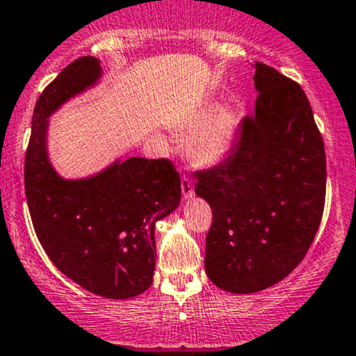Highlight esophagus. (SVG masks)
<instances>
[{
  "mask_svg": "<svg viewBox=\"0 0 356 356\" xmlns=\"http://www.w3.org/2000/svg\"><path fill=\"white\" fill-rule=\"evenodd\" d=\"M181 191H182V197H184V200H191V197L194 196L193 182H191L188 177L181 179Z\"/></svg>",
  "mask_w": 356,
  "mask_h": 356,
  "instance_id": "obj_1",
  "label": "esophagus"
}]
</instances>
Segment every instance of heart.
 <instances>
[{
    "mask_svg": "<svg viewBox=\"0 0 356 356\" xmlns=\"http://www.w3.org/2000/svg\"><path fill=\"white\" fill-rule=\"evenodd\" d=\"M238 131L237 112L218 109V102L201 104L179 126V133L189 134L186 141L188 160L197 168H213L227 159Z\"/></svg>",
    "mask_w": 356,
    "mask_h": 356,
    "instance_id": "obj_1",
    "label": "heart"
}]
</instances>
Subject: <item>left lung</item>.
I'll use <instances>...</instances> for the list:
<instances>
[{
  "label": "left lung",
  "mask_w": 356,
  "mask_h": 356,
  "mask_svg": "<svg viewBox=\"0 0 356 356\" xmlns=\"http://www.w3.org/2000/svg\"><path fill=\"white\" fill-rule=\"evenodd\" d=\"M256 109L222 165L197 172L213 209L204 271L230 293H256L298 266L323 218L326 153L304 90L256 63Z\"/></svg>",
  "instance_id": "obj_1"
}]
</instances>
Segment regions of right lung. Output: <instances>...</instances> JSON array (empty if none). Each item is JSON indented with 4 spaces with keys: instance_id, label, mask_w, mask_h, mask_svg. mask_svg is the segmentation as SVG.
Segmentation results:
<instances>
[{
    "instance_id": "obj_1",
    "label": "right lung",
    "mask_w": 356,
    "mask_h": 356,
    "mask_svg": "<svg viewBox=\"0 0 356 356\" xmlns=\"http://www.w3.org/2000/svg\"><path fill=\"white\" fill-rule=\"evenodd\" d=\"M102 78L97 58L66 66L32 115L25 194L37 238L54 266L106 298L136 297L155 271V225L181 203V177L165 159L121 156L87 177L66 179L47 152L49 118Z\"/></svg>"
}]
</instances>
